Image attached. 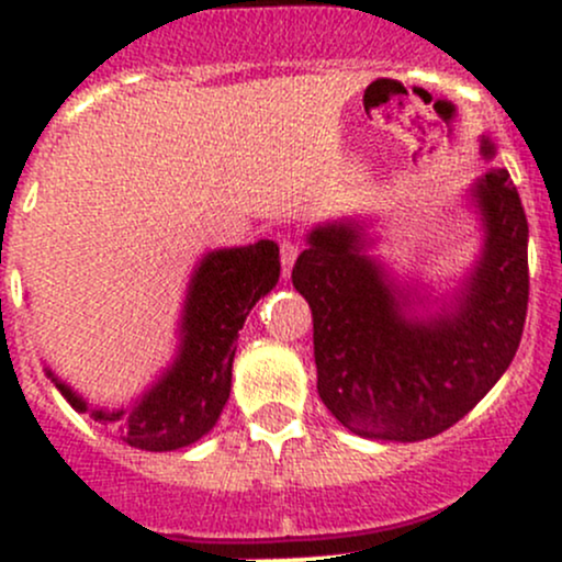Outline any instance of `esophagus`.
Segmentation results:
<instances>
[{
  "label": "esophagus",
  "mask_w": 562,
  "mask_h": 562,
  "mask_svg": "<svg viewBox=\"0 0 562 562\" xmlns=\"http://www.w3.org/2000/svg\"><path fill=\"white\" fill-rule=\"evenodd\" d=\"M299 258V245L293 239H282L280 241V260H282V274H291V266L296 263Z\"/></svg>",
  "instance_id": "1"
}]
</instances>
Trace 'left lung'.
I'll return each instance as SVG.
<instances>
[{"label":"left lung","instance_id":"obj_1","mask_svg":"<svg viewBox=\"0 0 562 562\" xmlns=\"http://www.w3.org/2000/svg\"><path fill=\"white\" fill-rule=\"evenodd\" d=\"M473 195L484 212V258L449 315L402 317L348 225L315 228L296 258L291 280L313 310L317 394L361 438H435L479 405L517 353L530 291L525 209L503 168Z\"/></svg>","mask_w":562,"mask_h":562}]
</instances>
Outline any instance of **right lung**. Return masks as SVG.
Segmentation results:
<instances>
[{
  "label": "right lung",
  "mask_w": 562,
  "mask_h": 562,
  "mask_svg": "<svg viewBox=\"0 0 562 562\" xmlns=\"http://www.w3.org/2000/svg\"><path fill=\"white\" fill-rule=\"evenodd\" d=\"M277 280L280 249L274 241L206 255L192 277L176 364L133 411H92L94 422L111 424L119 440L140 451L184 449L203 438L228 402L239 328ZM56 389L78 413L87 411V402L65 383L56 381Z\"/></svg>",
  "instance_id": "obj_1"
}]
</instances>
